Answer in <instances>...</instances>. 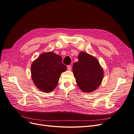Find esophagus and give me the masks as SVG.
Wrapping results in <instances>:
<instances>
[{
  "mask_svg": "<svg viewBox=\"0 0 134 134\" xmlns=\"http://www.w3.org/2000/svg\"><path fill=\"white\" fill-rule=\"evenodd\" d=\"M67 69H68V70H71V69H72V67L70 65H69L67 66Z\"/></svg>",
  "mask_w": 134,
  "mask_h": 134,
  "instance_id": "esophagus-1",
  "label": "esophagus"
}]
</instances>
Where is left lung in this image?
Instances as JSON below:
<instances>
[{"label":"left lung","mask_w":134,"mask_h":134,"mask_svg":"<svg viewBox=\"0 0 134 134\" xmlns=\"http://www.w3.org/2000/svg\"><path fill=\"white\" fill-rule=\"evenodd\" d=\"M79 61L72 66V71L79 87L85 92H92L100 85L103 71L94 57L85 52L78 56Z\"/></svg>","instance_id":"8db88e82"}]
</instances>
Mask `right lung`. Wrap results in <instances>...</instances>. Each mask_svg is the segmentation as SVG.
I'll list each match as a JSON object with an SVG mask.
<instances>
[{
    "mask_svg": "<svg viewBox=\"0 0 134 134\" xmlns=\"http://www.w3.org/2000/svg\"><path fill=\"white\" fill-rule=\"evenodd\" d=\"M66 70L61 56L53 52L44 53L31 65V76L37 87L50 92L55 88L62 72Z\"/></svg>",
    "mask_w": 134,
    "mask_h": 134,
    "instance_id": "right-lung-1",
    "label": "right lung"
}]
</instances>
